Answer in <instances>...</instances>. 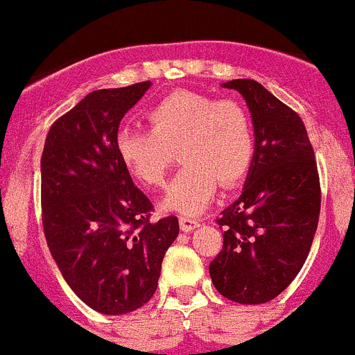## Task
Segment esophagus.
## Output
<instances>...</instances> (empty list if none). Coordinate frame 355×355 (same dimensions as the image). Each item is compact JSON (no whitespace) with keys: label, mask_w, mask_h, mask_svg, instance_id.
Here are the masks:
<instances>
[{"label":"esophagus","mask_w":355,"mask_h":355,"mask_svg":"<svg viewBox=\"0 0 355 355\" xmlns=\"http://www.w3.org/2000/svg\"><path fill=\"white\" fill-rule=\"evenodd\" d=\"M180 225H181V230L183 232H193L195 228L200 226V221L193 218H187V216H181L180 218Z\"/></svg>","instance_id":"34e87169"}]
</instances>
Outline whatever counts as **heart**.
I'll return each instance as SVG.
<instances>
[{"mask_svg":"<svg viewBox=\"0 0 355 355\" xmlns=\"http://www.w3.org/2000/svg\"><path fill=\"white\" fill-rule=\"evenodd\" d=\"M150 130L120 127L114 153L123 168L146 187L164 183L180 146L178 172L164 207L195 216L204 211L218 188L234 187L245 178L254 158V130L248 111L234 101L178 90L162 97L146 113Z\"/></svg>","mask_w":355,"mask_h":355,"instance_id":"heart-1","label":"heart"}]
</instances>
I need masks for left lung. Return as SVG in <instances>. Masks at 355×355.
<instances>
[{
	"instance_id": "left-lung-1",
	"label": "left lung",
	"mask_w": 355,
	"mask_h": 355,
	"mask_svg": "<svg viewBox=\"0 0 355 355\" xmlns=\"http://www.w3.org/2000/svg\"><path fill=\"white\" fill-rule=\"evenodd\" d=\"M245 99L254 158L242 195L218 218L223 249L209 265L212 284L242 305L266 303L298 275L319 223L315 155L298 113L254 80L223 83Z\"/></svg>"
}]
</instances>
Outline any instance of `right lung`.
<instances>
[{"label":"right lung","instance_id":"right-lung-1","mask_svg":"<svg viewBox=\"0 0 355 355\" xmlns=\"http://www.w3.org/2000/svg\"><path fill=\"white\" fill-rule=\"evenodd\" d=\"M151 82L90 92L53 121L42 155L43 230L64 281L106 315L143 306L180 234L175 216L151 221L150 198L114 153L125 113Z\"/></svg>","mask_w":355,"mask_h":355}]
</instances>
